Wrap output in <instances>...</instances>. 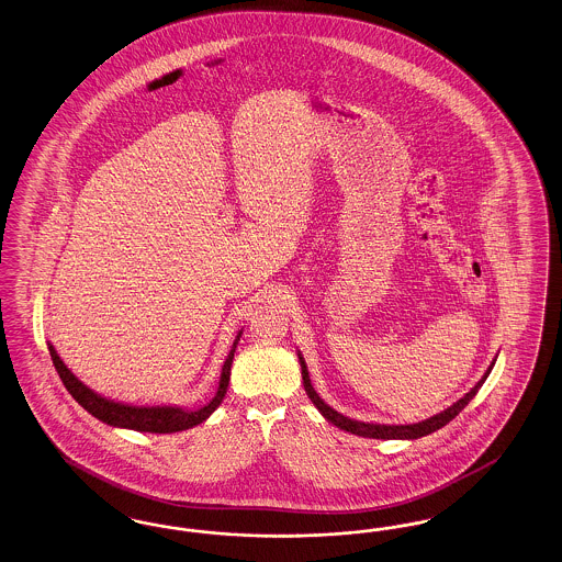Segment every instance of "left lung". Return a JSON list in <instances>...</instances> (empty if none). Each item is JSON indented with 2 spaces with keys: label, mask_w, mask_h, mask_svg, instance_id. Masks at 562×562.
I'll list each match as a JSON object with an SVG mask.
<instances>
[{
  "label": "left lung",
  "mask_w": 562,
  "mask_h": 562,
  "mask_svg": "<svg viewBox=\"0 0 562 562\" xmlns=\"http://www.w3.org/2000/svg\"><path fill=\"white\" fill-rule=\"evenodd\" d=\"M299 361H301V374H303L305 393L310 395V400L314 402L315 407L322 412V416H324L328 423H333L335 427L342 428V430H347V432H353V435H360V437H370V439H418V437H425L428 432H435L437 428L446 427L449 420H453V418L469 405L472 397L476 395V391L483 386L485 379L490 376L492 366H494V363L490 366V370L485 372V376L476 382L460 402H456L451 407L443 409L441 414H437V416H432V418H428V420L416 423V425H368V423L351 420V418H347V416L335 412L330 405L324 404V402L319 400V395L315 393L314 386H312L310 372H307V366H305V360L301 358V353H299Z\"/></svg>",
  "instance_id": "left-lung-1"
}]
</instances>
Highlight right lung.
I'll return each instance as SVG.
<instances>
[{
    "label": "right lung",
    "mask_w": 562,
    "mask_h": 562,
    "mask_svg": "<svg viewBox=\"0 0 562 562\" xmlns=\"http://www.w3.org/2000/svg\"><path fill=\"white\" fill-rule=\"evenodd\" d=\"M240 335L234 340L232 351L227 356L222 370V381L217 395L206 405H202L199 409H181V407H171V405H153V407H137V405L116 404L111 400H104L100 395H95L91 389H88L79 379H75V374L65 366V361L58 358L56 349L49 345V356L52 363L60 376V381L65 382L68 393L75 397V402L86 407L91 416H95L98 420L111 425V427L132 428V430H142V432H178L186 428L196 427L202 420H206L220 404L224 402L225 391L229 384V368L234 360V351L236 345L240 340Z\"/></svg>",
    "instance_id": "obj_1"
}]
</instances>
